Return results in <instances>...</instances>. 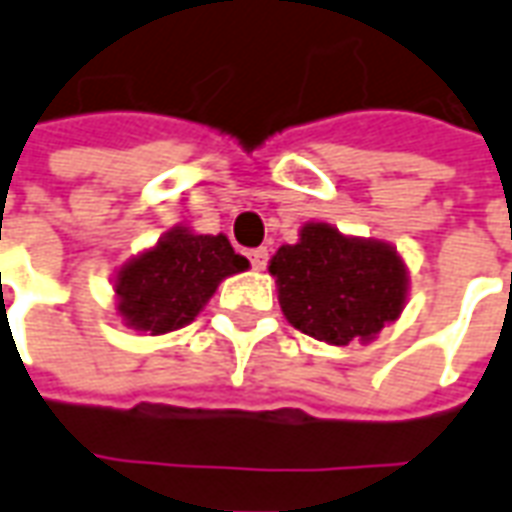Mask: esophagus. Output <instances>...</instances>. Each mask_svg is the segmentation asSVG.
I'll return each instance as SVG.
<instances>
[{"mask_svg":"<svg viewBox=\"0 0 512 512\" xmlns=\"http://www.w3.org/2000/svg\"><path fill=\"white\" fill-rule=\"evenodd\" d=\"M249 263H252V268H266V263H268V249H266V246L249 249Z\"/></svg>","mask_w":512,"mask_h":512,"instance_id":"esophagus-1","label":"esophagus"}]
</instances>
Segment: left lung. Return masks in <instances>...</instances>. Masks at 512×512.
I'll use <instances>...</instances> for the list:
<instances>
[{"instance_id": "8db88e82", "label": "left lung", "mask_w": 512, "mask_h": 512, "mask_svg": "<svg viewBox=\"0 0 512 512\" xmlns=\"http://www.w3.org/2000/svg\"><path fill=\"white\" fill-rule=\"evenodd\" d=\"M268 271L293 327L335 346L368 341L405 305V266L391 246L343 238L330 224H307L299 244L282 246Z\"/></svg>"}]
</instances>
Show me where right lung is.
<instances>
[{
	"instance_id": "right-lung-1",
	"label": "right lung",
	"mask_w": 512,
	"mask_h": 512,
	"mask_svg": "<svg viewBox=\"0 0 512 512\" xmlns=\"http://www.w3.org/2000/svg\"><path fill=\"white\" fill-rule=\"evenodd\" d=\"M249 266L224 235L169 232L160 244L119 271V313L152 335L180 330L202 310L219 282Z\"/></svg>"
}]
</instances>
